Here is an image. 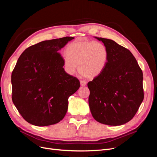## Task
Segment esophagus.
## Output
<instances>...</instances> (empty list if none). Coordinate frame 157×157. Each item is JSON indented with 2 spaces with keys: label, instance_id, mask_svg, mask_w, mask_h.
<instances>
[{
  "label": "esophagus",
  "instance_id": "1",
  "mask_svg": "<svg viewBox=\"0 0 157 157\" xmlns=\"http://www.w3.org/2000/svg\"><path fill=\"white\" fill-rule=\"evenodd\" d=\"M80 86H86V82H85L84 80H80Z\"/></svg>",
  "mask_w": 157,
  "mask_h": 157
}]
</instances>
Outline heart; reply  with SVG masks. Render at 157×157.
Wrapping results in <instances>:
<instances>
[{"label":"heart","mask_w":157,"mask_h":157,"mask_svg":"<svg viewBox=\"0 0 157 157\" xmlns=\"http://www.w3.org/2000/svg\"><path fill=\"white\" fill-rule=\"evenodd\" d=\"M63 56V63L66 72L74 74L78 65L79 73L93 79L105 69L109 59V50L105 45L88 40H75L66 49Z\"/></svg>","instance_id":"heart-1"}]
</instances>
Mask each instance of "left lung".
<instances>
[{
	"label": "left lung",
	"instance_id": "obj_1",
	"mask_svg": "<svg viewBox=\"0 0 157 157\" xmlns=\"http://www.w3.org/2000/svg\"><path fill=\"white\" fill-rule=\"evenodd\" d=\"M95 38L107 48L109 59L101 74L88 83L90 111L101 124H124L144 100L143 73L129 50L113 40Z\"/></svg>",
	"mask_w": 157,
	"mask_h": 157
}]
</instances>
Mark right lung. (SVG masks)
<instances>
[{"mask_svg": "<svg viewBox=\"0 0 157 157\" xmlns=\"http://www.w3.org/2000/svg\"><path fill=\"white\" fill-rule=\"evenodd\" d=\"M74 37L44 40L27 48L12 73V101L24 119L37 126L63 119L68 98L80 82L65 72L59 51Z\"/></svg>", "mask_w": 157, "mask_h": 157, "instance_id": "1", "label": "right lung"}]
</instances>
